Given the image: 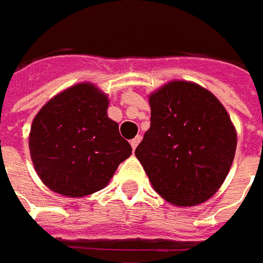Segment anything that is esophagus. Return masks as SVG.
<instances>
[{
    "mask_svg": "<svg viewBox=\"0 0 263 263\" xmlns=\"http://www.w3.org/2000/svg\"><path fill=\"white\" fill-rule=\"evenodd\" d=\"M140 140H142V137L140 136H136L135 139H132V140H130V145H132V147H133V151H135V149L137 147V145L140 143Z\"/></svg>",
    "mask_w": 263,
    "mask_h": 263,
    "instance_id": "esophagus-1",
    "label": "esophagus"
}]
</instances>
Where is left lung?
<instances>
[{"instance_id":"1","label":"left lung","mask_w":263,"mask_h":263,"mask_svg":"<svg viewBox=\"0 0 263 263\" xmlns=\"http://www.w3.org/2000/svg\"><path fill=\"white\" fill-rule=\"evenodd\" d=\"M151 127L135 155L149 181L176 206L217 193L231 168L237 133L222 104L205 87L174 80L149 96Z\"/></svg>"}]
</instances>
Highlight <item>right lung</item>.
Wrapping results in <instances>:
<instances>
[{"instance_id": "right-lung-1", "label": "right lung", "mask_w": 263, "mask_h": 263, "mask_svg": "<svg viewBox=\"0 0 263 263\" xmlns=\"http://www.w3.org/2000/svg\"><path fill=\"white\" fill-rule=\"evenodd\" d=\"M108 98L92 83H79L48 101L33 118L30 158L42 183L63 196L104 189L132 155L118 124L106 116Z\"/></svg>"}]
</instances>
